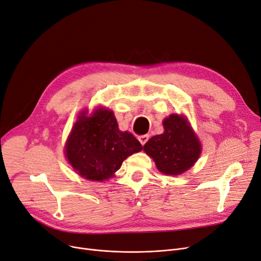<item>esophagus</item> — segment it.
I'll return each instance as SVG.
<instances>
[{
	"label": "esophagus",
	"mask_w": 261,
	"mask_h": 261,
	"mask_svg": "<svg viewBox=\"0 0 261 261\" xmlns=\"http://www.w3.org/2000/svg\"><path fill=\"white\" fill-rule=\"evenodd\" d=\"M148 140H149V135H147V134L139 136V141H140V143H141L143 146L147 143V141H148Z\"/></svg>",
	"instance_id": "34e87169"
}]
</instances>
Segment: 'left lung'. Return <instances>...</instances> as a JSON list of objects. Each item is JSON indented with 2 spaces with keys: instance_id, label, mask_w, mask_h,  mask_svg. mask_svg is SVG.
I'll list each match as a JSON object with an SVG mask.
<instances>
[{
  "instance_id": "8db88e82",
  "label": "left lung",
  "mask_w": 261,
  "mask_h": 261,
  "mask_svg": "<svg viewBox=\"0 0 261 261\" xmlns=\"http://www.w3.org/2000/svg\"><path fill=\"white\" fill-rule=\"evenodd\" d=\"M165 132L150 139L144 151L153 159L158 169L165 174H180L199 159L201 145L187 120L172 114L163 121Z\"/></svg>"
}]
</instances>
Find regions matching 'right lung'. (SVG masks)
<instances>
[{"mask_svg": "<svg viewBox=\"0 0 261 261\" xmlns=\"http://www.w3.org/2000/svg\"><path fill=\"white\" fill-rule=\"evenodd\" d=\"M143 149L129 132H121L112 111L98 110L93 116H79L68 136L65 155L77 172L88 180L111 177L129 155Z\"/></svg>", "mask_w": 261, "mask_h": 261, "instance_id": "obj_1", "label": "right lung"}]
</instances>
